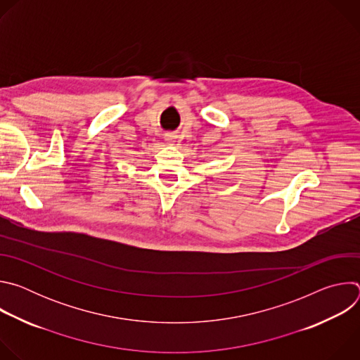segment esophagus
<instances>
[{"mask_svg":"<svg viewBox=\"0 0 360 360\" xmlns=\"http://www.w3.org/2000/svg\"><path fill=\"white\" fill-rule=\"evenodd\" d=\"M165 141H168L169 143H175L176 142V136L174 134H167L165 135Z\"/></svg>","mask_w":360,"mask_h":360,"instance_id":"34e87169","label":"esophagus"}]
</instances>
